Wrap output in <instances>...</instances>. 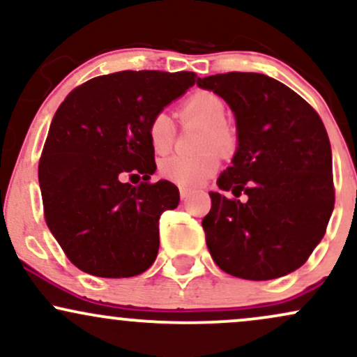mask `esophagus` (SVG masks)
Segmentation results:
<instances>
[{
	"mask_svg": "<svg viewBox=\"0 0 357 357\" xmlns=\"http://www.w3.org/2000/svg\"><path fill=\"white\" fill-rule=\"evenodd\" d=\"M179 195H181V199H183V202H186V199L190 198V196H191V191H190V190H186V188H181V190H179Z\"/></svg>",
	"mask_w": 357,
	"mask_h": 357,
	"instance_id": "34e87169",
	"label": "esophagus"
}]
</instances>
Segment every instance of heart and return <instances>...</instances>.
Masks as SVG:
<instances>
[{
  "instance_id": "obj_1",
  "label": "heart",
  "mask_w": 357,
  "mask_h": 357,
  "mask_svg": "<svg viewBox=\"0 0 357 357\" xmlns=\"http://www.w3.org/2000/svg\"><path fill=\"white\" fill-rule=\"evenodd\" d=\"M181 117L186 122L203 124L199 149L196 155H173L161 161L159 173L165 179L183 188L202 186L220 167V153H231L236 144L235 130L225 121L227 105L223 99L208 90H199L181 105ZM147 139L155 154H166L174 141V126L166 112H158L147 124Z\"/></svg>"
}]
</instances>
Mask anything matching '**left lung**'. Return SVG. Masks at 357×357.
I'll return each instance as SVG.
<instances>
[{"mask_svg": "<svg viewBox=\"0 0 357 357\" xmlns=\"http://www.w3.org/2000/svg\"><path fill=\"white\" fill-rule=\"evenodd\" d=\"M227 100L238 147L210 192L202 225L213 260L247 280H272L305 264L334 210L333 153L321 117L298 93L261 73L198 79ZM248 195V202L236 200Z\"/></svg>", "mask_w": 357, "mask_h": 357, "instance_id": "obj_1", "label": "left lung"}]
</instances>
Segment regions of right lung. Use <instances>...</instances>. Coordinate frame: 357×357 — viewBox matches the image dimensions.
Returning a JSON list of instances; mask_svg holds the SVG:
<instances>
[{
	"instance_id": "right-lung-1",
	"label": "right lung",
	"mask_w": 357,
	"mask_h": 357,
	"mask_svg": "<svg viewBox=\"0 0 357 357\" xmlns=\"http://www.w3.org/2000/svg\"><path fill=\"white\" fill-rule=\"evenodd\" d=\"M195 82V72L109 73L73 89L53 116L38 165L45 221L82 272L122 278L154 264L159 218L179 192L149 183L147 124ZM127 175L143 181L132 187Z\"/></svg>"
}]
</instances>
